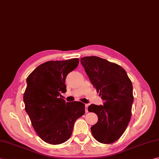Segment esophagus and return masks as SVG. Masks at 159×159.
<instances>
[{"mask_svg": "<svg viewBox=\"0 0 159 159\" xmlns=\"http://www.w3.org/2000/svg\"><path fill=\"white\" fill-rule=\"evenodd\" d=\"M88 105L86 104L85 105V112H88Z\"/></svg>", "mask_w": 159, "mask_h": 159, "instance_id": "34e87169", "label": "esophagus"}]
</instances>
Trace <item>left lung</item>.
Returning <instances> with one entry per match:
<instances>
[{"label":"left lung","mask_w":159,"mask_h":159,"mask_svg":"<svg viewBox=\"0 0 159 159\" xmlns=\"http://www.w3.org/2000/svg\"><path fill=\"white\" fill-rule=\"evenodd\" d=\"M80 63L93 86L104 101L103 105H90L88 111L98 116L91 127L96 141L110 144L117 141L131 119L133 87L125 70L116 63L98 57H85Z\"/></svg>","instance_id":"obj_1"}]
</instances>
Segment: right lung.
Here are the masks:
<instances>
[{
    "instance_id": "obj_1",
    "label": "right lung",
    "mask_w": 159,
    "mask_h": 159,
    "mask_svg": "<svg viewBox=\"0 0 159 159\" xmlns=\"http://www.w3.org/2000/svg\"><path fill=\"white\" fill-rule=\"evenodd\" d=\"M79 63V58L45 62L27 79L25 110L37 134L49 144L58 145L67 141L75 121L85 114V104L65 102L61 94L66 92L67 74Z\"/></svg>"
}]
</instances>
